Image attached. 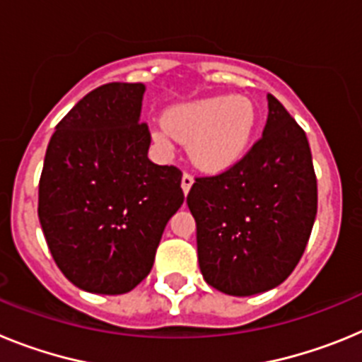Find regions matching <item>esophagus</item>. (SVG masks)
<instances>
[{"mask_svg":"<svg viewBox=\"0 0 362 362\" xmlns=\"http://www.w3.org/2000/svg\"><path fill=\"white\" fill-rule=\"evenodd\" d=\"M192 185H194V177H192V175L188 174V172H185V174H183V179H181V188H183L185 196H187L188 192H190Z\"/></svg>","mask_w":362,"mask_h":362,"instance_id":"34e87169","label":"esophagus"}]
</instances>
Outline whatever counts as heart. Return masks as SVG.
<instances>
[{
    "mask_svg": "<svg viewBox=\"0 0 362 362\" xmlns=\"http://www.w3.org/2000/svg\"><path fill=\"white\" fill-rule=\"evenodd\" d=\"M254 101L235 95H210L172 107L153 127V139L165 148L190 143L192 163L204 172H225L246 156L257 129Z\"/></svg>",
    "mask_w": 362,
    "mask_h": 362,
    "instance_id": "1",
    "label": "heart"
}]
</instances>
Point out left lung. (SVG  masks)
<instances>
[{
    "label": "left lung",
    "instance_id": "left-lung-1",
    "mask_svg": "<svg viewBox=\"0 0 362 362\" xmlns=\"http://www.w3.org/2000/svg\"><path fill=\"white\" fill-rule=\"evenodd\" d=\"M204 281L228 296L276 288L305 252L317 214V179L305 130L268 94L263 136L187 196Z\"/></svg>",
    "mask_w": 362,
    "mask_h": 362
}]
</instances>
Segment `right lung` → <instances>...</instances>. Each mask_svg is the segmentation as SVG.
<instances>
[{
	"instance_id": "right-lung-1",
	"label": "right lung",
	"mask_w": 362,
	"mask_h": 362,
	"mask_svg": "<svg viewBox=\"0 0 362 362\" xmlns=\"http://www.w3.org/2000/svg\"><path fill=\"white\" fill-rule=\"evenodd\" d=\"M143 83L85 95L50 137L37 216L57 268L78 288L117 296L152 270L166 223L183 204L181 170L148 159Z\"/></svg>"
}]
</instances>
